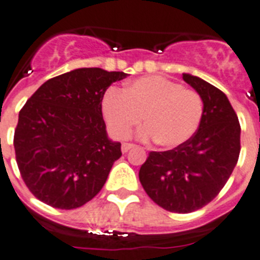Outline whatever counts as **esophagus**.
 <instances>
[{
	"label": "esophagus",
	"mask_w": 260,
	"mask_h": 260,
	"mask_svg": "<svg viewBox=\"0 0 260 260\" xmlns=\"http://www.w3.org/2000/svg\"><path fill=\"white\" fill-rule=\"evenodd\" d=\"M133 147H135V145H133V143H123V145H122V152L126 154V152H127L128 150H132Z\"/></svg>",
	"instance_id": "esophagus-1"
}]
</instances>
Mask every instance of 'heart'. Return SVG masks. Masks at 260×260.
I'll use <instances>...</instances> for the list:
<instances>
[{
	"label": "heart",
	"mask_w": 260,
	"mask_h": 260,
	"mask_svg": "<svg viewBox=\"0 0 260 260\" xmlns=\"http://www.w3.org/2000/svg\"><path fill=\"white\" fill-rule=\"evenodd\" d=\"M103 115L113 137L127 138L143 117V139H155L164 148L183 145L199 128L203 118V99L196 90L183 88L161 76L137 79L122 89L104 94Z\"/></svg>",
	"instance_id": "1"
}]
</instances>
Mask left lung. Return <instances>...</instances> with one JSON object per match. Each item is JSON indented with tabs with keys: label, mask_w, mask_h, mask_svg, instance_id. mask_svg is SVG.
Listing matches in <instances>:
<instances>
[{
	"label": "left lung",
	"mask_w": 260,
	"mask_h": 260,
	"mask_svg": "<svg viewBox=\"0 0 260 260\" xmlns=\"http://www.w3.org/2000/svg\"><path fill=\"white\" fill-rule=\"evenodd\" d=\"M204 104L199 130L168 151H151L139 170L150 199L168 212L190 213L209 204L238 161L241 126L223 92L205 80L183 73Z\"/></svg>",
	"instance_id": "left-lung-1"
}]
</instances>
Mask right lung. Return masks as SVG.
Instances as JSON below:
<instances>
[{
    "mask_svg": "<svg viewBox=\"0 0 260 260\" xmlns=\"http://www.w3.org/2000/svg\"><path fill=\"white\" fill-rule=\"evenodd\" d=\"M125 72L77 68L47 80L21 109L15 159L37 199L57 209L83 206L104 187L121 143L108 138L101 103Z\"/></svg>",
    "mask_w": 260,
    "mask_h": 260,
    "instance_id": "add662e5",
    "label": "right lung"
}]
</instances>
